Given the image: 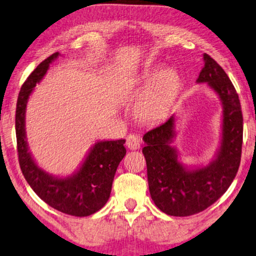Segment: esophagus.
I'll list each match as a JSON object with an SVG mask.
<instances>
[{
  "label": "esophagus",
  "mask_w": 256,
  "mask_h": 256,
  "mask_svg": "<svg viewBox=\"0 0 256 256\" xmlns=\"http://www.w3.org/2000/svg\"><path fill=\"white\" fill-rule=\"evenodd\" d=\"M126 145H127V148L129 150H137L140 148V140L138 136L135 135H129L127 137V140H126Z\"/></svg>",
  "instance_id": "obj_1"
}]
</instances>
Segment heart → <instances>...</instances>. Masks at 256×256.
<instances>
[{"mask_svg":"<svg viewBox=\"0 0 256 256\" xmlns=\"http://www.w3.org/2000/svg\"><path fill=\"white\" fill-rule=\"evenodd\" d=\"M180 76L174 68L163 69L154 66L143 74V84L137 98H143L137 106V114L144 120H154L166 111L178 90Z\"/></svg>","mask_w":256,"mask_h":256,"instance_id":"1","label":"heart"}]
</instances>
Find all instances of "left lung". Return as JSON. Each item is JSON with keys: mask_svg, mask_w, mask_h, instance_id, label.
Wrapping results in <instances>:
<instances>
[{"mask_svg": "<svg viewBox=\"0 0 256 256\" xmlns=\"http://www.w3.org/2000/svg\"><path fill=\"white\" fill-rule=\"evenodd\" d=\"M203 60L196 82L206 84L222 106L220 145L213 160L200 166L180 162L172 145L177 135L174 114L143 136L150 198L162 212L174 216L196 214L216 202L232 185L240 164L242 116L238 94L210 56L204 53Z\"/></svg>", "mask_w": 256, "mask_h": 256, "instance_id": "8db88e82", "label": "left lung"}]
</instances>
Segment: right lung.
Here are the masks:
<instances>
[{"mask_svg":"<svg viewBox=\"0 0 256 256\" xmlns=\"http://www.w3.org/2000/svg\"><path fill=\"white\" fill-rule=\"evenodd\" d=\"M58 56L56 52L37 66L20 90L16 108L19 164L29 186L46 204L66 214L87 216L102 208L110 198L116 168L126 156V140L96 142L78 169L66 177H56L38 166L27 143L26 108L29 96Z\"/></svg>","mask_w":256,"mask_h":256,"instance_id":"add662e5","label":"right lung"}]
</instances>
